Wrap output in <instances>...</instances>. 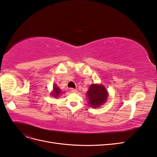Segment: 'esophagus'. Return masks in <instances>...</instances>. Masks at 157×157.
I'll return each instance as SVG.
<instances>
[{"mask_svg": "<svg viewBox=\"0 0 157 157\" xmlns=\"http://www.w3.org/2000/svg\"><path fill=\"white\" fill-rule=\"evenodd\" d=\"M69 90H70V91H71V92H73V93H76V92H77V89H75V88H71L69 89Z\"/></svg>", "mask_w": 157, "mask_h": 157, "instance_id": "esophagus-1", "label": "esophagus"}]
</instances>
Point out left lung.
Returning <instances> with one entry per match:
<instances>
[{"mask_svg":"<svg viewBox=\"0 0 157 157\" xmlns=\"http://www.w3.org/2000/svg\"><path fill=\"white\" fill-rule=\"evenodd\" d=\"M88 104L92 108H97L106 102L108 93L102 84H92L86 92Z\"/></svg>","mask_w":157,"mask_h":157,"instance_id":"left-lung-1","label":"left lung"}]
</instances>
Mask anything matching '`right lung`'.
Returning <instances> with one entry per match:
<instances>
[{"label": "right lung", "mask_w": 157, "mask_h": 157, "mask_svg": "<svg viewBox=\"0 0 157 157\" xmlns=\"http://www.w3.org/2000/svg\"><path fill=\"white\" fill-rule=\"evenodd\" d=\"M62 93H63V92L61 91V89L59 88L58 87V86H57L56 84H55L54 86H53V90L52 92L51 93L52 95L54 97H56V98H57V97L59 96H60L62 94Z\"/></svg>", "instance_id": "obj_1"}]
</instances>
